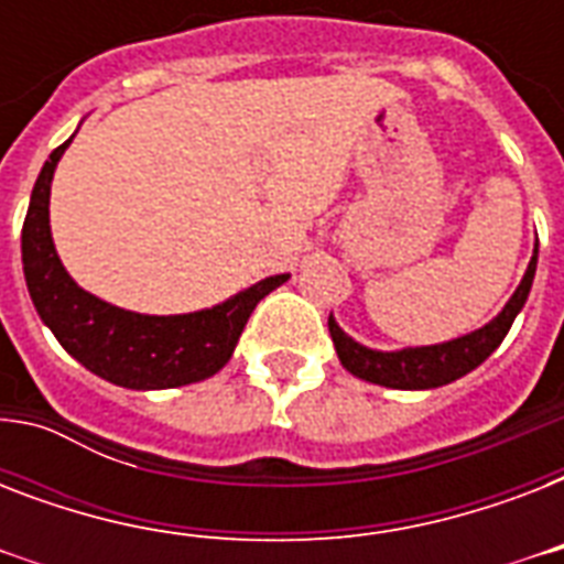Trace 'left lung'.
Here are the masks:
<instances>
[{
    "mask_svg": "<svg viewBox=\"0 0 564 564\" xmlns=\"http://www.w3.org/2000/svg\"><path fill=\"white\" fill-rule=\"evenodd\" d=\"M535 260H539V242H535L533 260L527 265L524 281L516 290V295L509 299L507 307L500 310L489 325L474 330V334L459 336L454 343L427 345V348L371 351L366 345L354 343L348 334H343V327L336 325L334 316H330L327 327H330L336 354H339V360L351 375L362 377L369 383L389 386V389H436V386L451 383L456 377L477 369L503 343V336L509 334V327H512L516 316L524 307L527 295H530V286H533L535 278Z\"/></svg>",
    "mask_w": 564,
    "mask_h": 564,
    "instance_id": "8db88e82",
    "label": "left lung"
}]
</instances>
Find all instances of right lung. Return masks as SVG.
Instances as JSON below:
<instances>
[{"mask_svg": "<svg viewBox=\"0 0 564 564\" xmlns=\"http://www.w3.org/2000/svg\"><path fill=\"white\" fill-rule=\"evenodd\" d=\"M48 154L22 221V272L40 318L93 375L126 389L198 383L230 360L257 301L290 274H274L213 310L187 316H140L84 292L57 260L48 234V187L66 145Z\"/></svg>", "mask_w": 564, "mask_h": 564, "instance_id": "obj_1", "label": "right lung"}]
</instances>
